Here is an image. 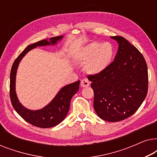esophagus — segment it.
Wrapping results in <instances>:
<instances>
[{
    "label": "esophagus",
    "mask_w": 157,
    "mask_h": 157,
    "mask_svg": "<svg viewBox=\"0 0 157 157\" xmlns=\"http://www.w3.org/2000/svg\"><path fill=\"white\" fill-rule=\"evenodd\" d=\"M90 85V82L89 81L88 79H83V80H81V86L82 87H87L89 86Z\"/></svg>",
    "instance_id": "1"
}]
</instances>
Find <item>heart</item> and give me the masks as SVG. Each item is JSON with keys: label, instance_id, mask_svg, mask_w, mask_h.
<instances>
[{"label": "heart", "instance_id": "obj_1", "mask_svg": "<svg viewBox=\"0 0 157 157\" xmlns=\"http://www.w3.org/2000/svg\"><path fill=\"white\" fill-rule=\"evenodd\" d=\"M114 56L112 44L93 42L83 47L76 55L77 59L86 63L84 69L91 75L99 74L110 66Z\"/></svg>", "mask_w": 157, "mask_h": 157}]
</instances>
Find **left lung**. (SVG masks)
I'll use <instances>...</instances> for the list:
<instances>
[{"label":"left lung","mask_w":157,"mask_h":157,"mask_svg":"<svg viewBox=\"0 0 157 157\" xmlns=\"http://www.w3.org/2000/svg\"><path fill=\"white\" fill-rule=\"evenodd\" d=\"M119 44L114 61L104 72L89 75L94 90V108L101 119L117 122L134 114L148 91V70L138 49L121 36H111Z\"/></svg>","instance_id":"left-lung-1"}]
</instances>
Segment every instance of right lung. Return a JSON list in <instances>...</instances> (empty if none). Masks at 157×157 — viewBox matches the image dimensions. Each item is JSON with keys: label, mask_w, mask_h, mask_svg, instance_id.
<instances>
[{"label": "right lung", "mask_w": 157, "mask_h": 157, "mask_svg": "<svg viewBox=\"0 0 157 157\" xmlns=\"http://www.w3.org/2000/svg\"><path fill=\"white\" fill-rule=\"evenodd\" d=\"M63 38V36L45 39L29 45L18 56L13 64L10 75V97L15 110L25 121L32 125L40 128H51L58 125L67 115L70 102L74 94L78 91L80 81L65 86L59 91L54 98L49 104L39 110H30L21 104L16 92V76L19 63L29 51L37 46L55 45Z\"/></svg>", "instance_id": "obj_1"}]
</instances>
